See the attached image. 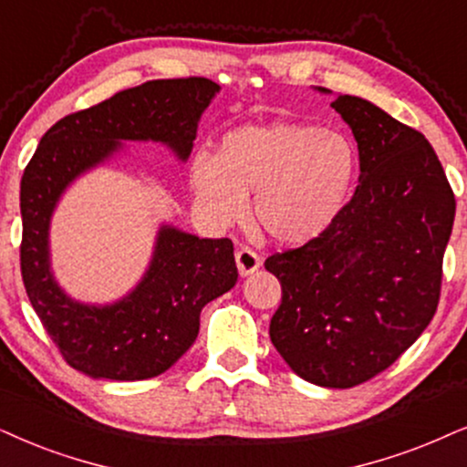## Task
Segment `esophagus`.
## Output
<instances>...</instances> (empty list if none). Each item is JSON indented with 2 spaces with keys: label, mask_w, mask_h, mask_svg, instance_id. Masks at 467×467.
<instances>
[{
  "label": "esophagus",
  "mask_w": 467,
  "mask_h": 467,
  "mask_svg": "<svg viewBox=\"0 0 467 467\" xmlns=\"http://www.w3.org/2000/svg\"><path fill=\"white\" fill-rule=\"evenodd\" d=\"M234 258H237V267H239V274L241 275H252L254 271H258L261 267L263 261L261 256H258L256 252L250 250V247H239L237 254H234Z\"/></svg>",
  "instance_id": "esophagus-1"
}]
</instances>
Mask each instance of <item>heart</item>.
<instances>
[{
	"mask_svg": "<svg viewBox=\"0 0 467 467\" xmlns=\"http://www.w3.org/2000/svg\"><path fill=\"white\" fill-rule=\"evenodd\" d=\"M356 152L342 135L302 122L247 125L198 152L192 185L220 222H237L254 196V222L271 241L304 245L332 226L356 179Z\"/></svg>",
	"mask_w": 467,
	"mask_h": 467,
	"instance_id": "obj_1",
	"label": "heart"
}]
</instances>
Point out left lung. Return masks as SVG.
I'll use <instances>...</instances> for the list:
<instances>
[{"instance_id": "left-lung-1", "label": "left lung", "mask_w": 467, "mask_h": 467, "mask_svg": "<svg viewBox=\"0 0 467 467\" xmlns=\"http://www.w3.org/2000/svg\"><path fill=\"white\" fill-rule=\"evenodd\" d=\"M332 108L358 141L359 185L326 233L265 261L282 285L269 336L302 379L353 388L397 362L438 310L454 193L420 131L349 94Z\"/></svg>"}]
</instances>
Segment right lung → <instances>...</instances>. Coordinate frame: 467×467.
<instances>
[{
	"label": "right lung",
	"mask_w": 467,
	"mask_h": 467,
	"mask_svg": "<svg viewBox=\"0 0 467 467\" xmlns=\"http://www.w3.org/2000/svg\"><path fill=\"white\" fill-rule=\"evenodd\" d=\"M217 90L206 77H182L116 92L57 120L23 172V285L62 358L94 379L138 381L165 373L196 340L204 306L237 285L234 247L230 239H198L161 226L140 285L120 302L88 306L73 302L53 280V209L70 182L114 155L122 140L163 141L185 161Z\"/></svg>",
	"instance_id": "1"
}]
</instances>
